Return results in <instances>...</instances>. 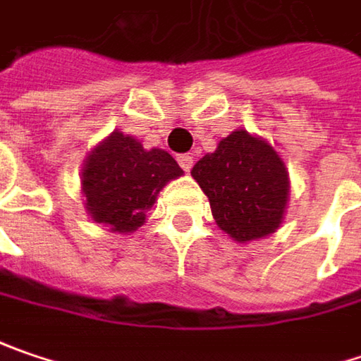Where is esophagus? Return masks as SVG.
<instances>
[{
	"label": "esophagus",
	"mask_w": 361,
	"mask_h": 361,
	"mask_svg": "<svg viewBox=\"0 0 361 361\" xmlns=\"http://www.w3.org/2000/svg\"><path fill=\"white\" fill-rule=\"evenodd\" d=\"M176 160H178L180 169H183L185 172H189L190 169H192V156H190V154H180Z\"/></svg>",
	"instance_id": "obj_1"
}]
</instances>
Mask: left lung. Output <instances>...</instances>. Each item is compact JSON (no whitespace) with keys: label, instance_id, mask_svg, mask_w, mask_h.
Returning <instances> with one entry per match:
<instances>
[{"label":"left lung","instance_id":"1","mask_svg":"<svg viewBox=\"0 0 361 361\" xmlns=\"http://www.w3.org/2000/svg\"><path fill=\"white\" fill-rule=\"evenodd\" d=\"M192 178L209 197L217 226L235 242H250L279 229L288 172L276 150L262 137L238 130L215 152L192 166Z\"/></svg>","mask_w":361,"mask_h":361}]
</instances>
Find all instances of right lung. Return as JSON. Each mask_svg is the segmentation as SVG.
<instances>
[{
    "instance_id": "obj_1",
    "label": "right lung",
    "mask_w": 361,
    "mask_h": 361,
    "mask_svg": "<svg viewBox=\"0 0 361 361\" xmlns=\"http://www.w3.org/2000/svg\"><path fill=\"white\" fill-rule=\"evenodd\" d=\"M180 174L183 169L169 152L144 150L132 135L114 132L85 162L87 211L114 231H134L144 224L160 189Z\"/></svg>"
}]
</instances>
